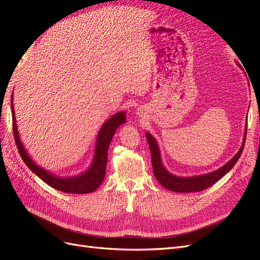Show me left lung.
Listing matches in <instances>:
<instances>
[{
  "instance_id": "8db88e82",
  "label": "left lung",
  "mask_w": 260,
  "mask_h": 260,
  "mask_svg": "<svg viewBox=\"0 0 260 260\" xmlns=\"http://www.w3.org/2000/svg\"><path fill=\"white\" fill-rule=\"evenodd\" d=\"M149 149H151V155H152V165H153V172L154 176L157 179V181L164 186L168 188L170 191L179 192V193H190V192H200L205 190V188L214 185L218 180L221 179L225 174L229 172L237 161L239 160L240 156L243 152L244 143L241 147L238 154L235 155L233 158L226 162L224 166L219 168L216 171H212L210 174L203 175V176H196L191 178H181L170 175L169 172L164 168L162 164L160 161V155H159V148L157 145L156 140L149 135V133H145ZM244 140H246V130H245V136H244Z\"/></svg>"
}]
</instances>
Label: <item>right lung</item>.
<instances>
[{
    "mask_svg": "<svg viewBox=\"0 0 260 260\" xmlns=\"http://www.w3.org/2000/svg\"><path fill=\"white\" fill-rule=\"evenodd\" d=\"M13 102V96L12 100ZM12 104V114H13V135L15 139V143L18 148V152L21 156V158L27 166L31 169V171L36 174L41 180H43L46 184L56 188V190L64 192V193H74V194H84V193H91L98 190V187L103 182L105 177V170L107 165V151L111 141L115 135V131L117 128L125 122V116L123 112L116 114L115 116L111 117L109 119L103 124L101 128L98 141H96V148H95V157L92 166L89 168L88 171L84 174L74 177V178H59L55 177L48 171L43 170L31 160L28 156L25 147L22 146L19 136L17 132L16 127V118H15L14 113V106Z\"/></svg>",
    "mask_w": 260,
    "mask_h": 260,
    "instance_id": "add662e5",
    "label": "right lung"
}]
</instances>
